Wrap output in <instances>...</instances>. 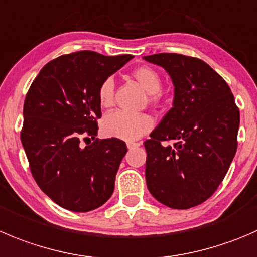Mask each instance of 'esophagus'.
Here are the masks:
<instances>
[{"label": "esophagus", "instance_id": "1", "mask_svg": "<svg viewBox=\"0 0 257 257\" xmlns=\"http://www.w3.org/2000/svg\"><path fill=\"white\" fill-rule=\"evenodd\" d=\"M139 146H141L139 142H126V147H128V149H134Z\"/></svg>", "mask_w": 257, "mask_h": 257}]
</instances>
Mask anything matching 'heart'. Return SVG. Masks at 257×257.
Returning <instances> with one entry per match:
<instances>
[{
  "label": "heart",
  "instance_id": "b5f03b06",
  "mask_svg": "<svg viewBox=\"0 0 257 257\" xmlns=\"http://www.w3.org/2000/svg\"><path fill=\"white\" fill-rule=\"evenodd\" d=\"M133 76L142 86L151 94V99L157 101L162 89V79L154 69L149 66H139L133 71ZM98 100L103 108H108L114 100V80L106 78L98 88ZM153 119L147 114H133L128 111L116 110L104 116L101 121V131L109 138L121 141H136L152 131Z\"/></svg>",
  "mask_w": 257,
  "mask_h": 257
}]
</instances>
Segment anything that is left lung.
<instances>
[{"mask_svg":"<svg viewBox=\"0 0 257 257\" xmlns=\"http://www.w3.org/2000/svg\"><path fill=\"white\" fill-rule=\"evenodd\" d=\"M144 60L166 69L174 85L173 108L144 142L147 187L168 207H195L215 193L230 168L240 110L225 79L201 59L161 52Z\"/></svg>","mask_w":257,"mask_h":257,"instance_id":"8db88e82","label":"left lung"}]
</instances>
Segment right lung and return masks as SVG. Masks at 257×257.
Instances as JSON below:
<instances>
[{"instance_id":"right-lung-1","label":"right lung","mask_w":257,"mask_h":257,"mask_svg":"<svg viewBox=\"0 0 257 257\" xmlns=\"http://www.w3.org/2000/svg\"><path fill=\"white\" fill-rule=\"evenodd\" d=\"M132 57L89 50L61 55L40 70L27 91L21 142L30 171L45 195L66 210L89 212L113 195L128 149L120 139L95 138L98 88ZM90 139L86 147L81 144Z\"/></svg>"}]
</instances>
